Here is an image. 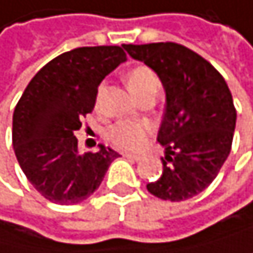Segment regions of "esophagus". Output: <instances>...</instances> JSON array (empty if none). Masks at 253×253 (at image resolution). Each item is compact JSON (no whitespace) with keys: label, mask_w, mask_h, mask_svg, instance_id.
<instances>
[{"label":"esophagus","mask_w":253,"mask_h":253,"mask_svg":"<svg viewBox=\"0 0 253 253\" xmlns=\"http://www.w3.org/2000/svg\"><path fill=\"white\" fill-rule=\"evenodd\" d=\"M123 157L129 159V160H132V162H140V160L143 159L141 155H138V154H129V152H124V154H123Z\"/></svg>","instance_id":"esophagus-1"}]
</instances>
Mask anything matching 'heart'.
Here are the masks:
<instances>
[{
	"instance_id": "heart-1",
	"label": "heart",
	"mask_w": 253,
	"mask_h": 253,
	"mask_svg": "<svg viewBox=\"0 0 253 253\" xmlns=\"http://www.w3.org/2000/svg\"><path fill=\"white\" fill-rule=\"evenodd\" d=\"M126 82L130 91L138 96L148 90L159 88V78L152 68L146 65H137L133 67L127 76ZM149 135V124L137 120H123L115 123L107 132L109 141L118 149L124 151H138L148 141Z\"/></svg>"
}]
</instances>
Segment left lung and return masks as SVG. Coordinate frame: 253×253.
I'll return each mask as SVG.
<instances>
[{
  "instance_id": "1",
  "label": "left lung",
  "mask_w": 253,
  "mask_h": 253,
  "mask_svg": "<svg viewBox=\"0 0 253 253\" xmlns=\"http://www.w3.org/2000/svg\"><path fill=\"white\" fill-rule=\"evenodd\" d=\"M160 78L166 110L157 135L165 146L159 180L146 185L155 198L179 202L199 194L218 175L232 149L236 110L221 73L183 44H123Z\"/></svg>"
}]
</instances>
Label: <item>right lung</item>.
<instances>
[{
  "mask_svg": "<svg viewBox=\"0 0 253 253\" xmlns=\"http://www.w3.org/2000/svg\"><path fill=\"white\" fill-rule=\"evenodd\" d=\"M123 62L121 46L76 48L48 62L21 94L12 144L24 175L44 199L60 205L85 201L120 157L102 144L96 152H79L74 132L93 112L102 79Z\"/></svg>",
  "mask_w": 253,
  "mask_h": 253,
  "instance_id": "add662e5",
  "label": "right lung"
}]
</instances>
